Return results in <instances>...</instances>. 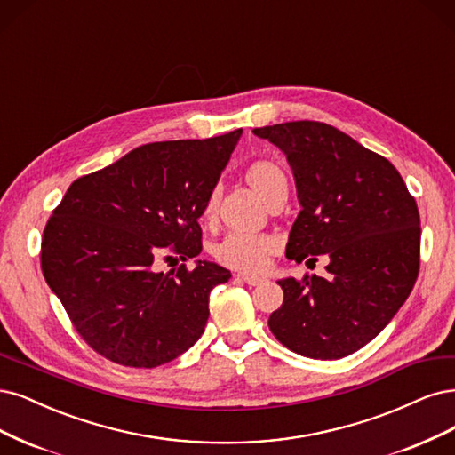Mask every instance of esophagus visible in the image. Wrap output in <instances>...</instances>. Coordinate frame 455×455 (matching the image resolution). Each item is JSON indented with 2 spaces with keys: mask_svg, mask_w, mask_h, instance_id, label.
Returning a JSON list of instances; mask_svg holds the SVG:
<instances>
[{
  "mask_svg": "<svg viewBox=\"0 0 455 455\" xmlns=\"http://www.w3.org/2000/svg\"><path fill=\"white\" fill-rule=\"evenodd\" d=\"M237 278H239V280H243L244 284H248V286H258V284H261V282H263V278H261V276L248 275V273H239V275H237Z\"/></svg>",
  "mask_w": 455,
  "mask_h": 455,
  "instance_id": "esophagus-1",
  "label": "esophagus"
}]
</instances>
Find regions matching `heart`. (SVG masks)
<instances>
[{
    "label": "heart",
    "instance_id": "heart-1",
    "mask_svg": "<svg viewBox=\"0 0 455 455\" xmlns=\"http://www.w3.org/2000/svg\"><path fill=\"white\" fill-rule=\"evenodd\" d=\"M246 180L254 190L265 197L273 186L284 182L286 177L282 169L273 162H256L248 167ZM216 207V192H212L205 203L203 214L211 216ZM278 241L265 233H250V231H231L216 244L214 254L216 259L228 265V267L239 271H258L261 269L267 258L275 252Z\"/></svg>",
    "mask_w": 455,
    "mask_h": 455
}]
</instances>
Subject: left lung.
<instances>
[{
  "label": "left lung",
  "mask_w": 455,
  "mask_h": 455,
  "mask_svg": "<svg viewBox=\"0 0 455 455\" xmlns=\"http://www.w3.org/2000/svg\"><path fill=\"white\" fill-rule=\"evenodd\" d=\"M286 154L301 212L286 256L329 258L327 275L282 278L284 301L269 318L295 354L340 359L363 348L397 315L419 271V214L384 156L323 122L256 128Z\"/></svg>",
  "instance_id": "left-lung-1"
}]
</instances>
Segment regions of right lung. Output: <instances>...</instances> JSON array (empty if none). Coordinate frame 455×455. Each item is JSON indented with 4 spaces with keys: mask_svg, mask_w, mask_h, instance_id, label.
<instances>
[{
    "mask_svg": "<svg viewBox=\"0 0 455 455\" xmlns=\"http://www.w3.org/2000/svg\"><path fill=\"white\" fill-rule=\"evenodd\" d=\"M243 130L162 140L76 179L44 226L41 269L90 348L152 369L194 347L211 290L231 273L211 261L158 273L156 259L199 256V216Z\"/></svg>",
    "mask_w": 455,
    "mask_h": 455,
    "instance_id": "right-lung-1",
    "label": "right lung"
}]
</instances>
